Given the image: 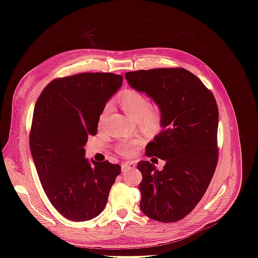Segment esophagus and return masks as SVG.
<instances>
[{
	"instance_id": "obj_1",
	"label": "esophagus",
	"mask_w": 258,
	"mask_h": 258,
	"mask_svg": "<svg viewBox=\"0 0 258 258\" xmlns=\"http://www.w3.org/2000/svg\"><path fill=\"white\" fill-rule=\"evenodd\" d=\"M134 168H135V163L134 162H130V161L124 162V163H122V165H121V172L123 173V172H126V171H128L130 169H134Z\"/></svg>"
}]
</instances>
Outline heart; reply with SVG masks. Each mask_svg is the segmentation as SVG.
<instances>
[{
	"label": "heart",
	"mask_w": 258,
	"mask_h": 258,
	"mask_svg": "<svg viewBox=\"0 0 258 258\" xmlns=\"http://www.w3.org/2000/svg\"><path fill=\"white\" fill-rule=\"evenodd\" d=\"M119 104L123 112L130 118L137 120L139 127L146 131H157L161 128L163 121V112L158 103H151L147 96L137 89H126L119 97ZM110 104L105 105L100 115V123L105 119L110 112ZM142 144L141 139L130 140L116 145V152L122 156H130L135 148Z\"/></svg>",
	"instance_id": "1"
}]
</instances>
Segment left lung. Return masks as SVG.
Wrapping results in <instances>:
<instances>
[{
    "instance_id": "obj_1",
    "label": "left lung",
    "mask_w": 258,
    "mask_h": 258,
    "mask_svg": "<svg viewBox=\"0 0 258 258\" xmlns=\"http://www.w3.org/2000/svg\"><path fill=\"white\" fill-rule=\"evenodd\" d=\"M126 79L163 112V129L147 144L145 155L166 165L159 171L150 161L138 163L142 173L140 208L157 222L181 221L204 197L215 172L216 100L196 75L183 68L139 70L127 72Z\"/></svg>"
}]
</instances>
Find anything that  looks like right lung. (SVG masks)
I'll return each mask as SVG.
<instances>
[{
  "label": "right lung",
  "instance_id": "1",
  "mask_svg": "<svg viewBox=\"0 0 258 258\" xmlns=\"http://www.w3.org/2000/svg\"><path fill=\"white\" fill-rule=\"evenodd\" d=\"M122 76L80 73L51 81L38 97L30 130V150L43 189L66 218L85 222L105 208L120 166L90 163L84 147L96 136L106 101Z\"/></svg>",
  "mask_w": 258,
  "mask_h": 258
}]
</instances>
